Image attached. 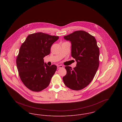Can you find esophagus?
<instances>
[{
    "label": "esophagus",
    "instance_id": "34e87169",
    "mask_svg": "<svg viewBox=\"0 0 122 122\" xmlns=\"http://www.w3.org/2000/svg\"><path fill=\"white\" fill-rule=\"evenodd\" d=\"M57 68H58V69L63 68H64V66L63 65H59L57 66Z\"/></svg>",
    "mask_w": 122,
    "mask_h": 122
}]
</instances>
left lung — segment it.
I'll list each match as a JSON object with an SVG mask.
<instances>
[{"label":"left lung","mask_w":122,"mask_h":122,"mask_svg":"<svg viewBox=\"0 0 122 122\" xmlns=\"http://www.w3.org/2000/svg\"><path fill=\"white\" fill-rule=\"evenodd\" d=\"M71 43V56L77 62L72 70L65 66L67 74L63 80L67 87L79 91L86 87L91 82L99 65V49L93 36L84 30H77L64 36Z\"/></svg>","instance_id":"obj_1"}]
</instances>
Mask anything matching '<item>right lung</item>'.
<instances>
[{"label":"right lung","mask_w":122,"mask_h":122,"mask_svg":"<svg viewBox=\"0 0 122 122\" xmlns=\"http://www.w3.org/2000/svg\"><path fill=\"white\" fill-rule=\"evenodd\" d=\"M58 36L37 32L28 35L20 48L16 58L19 75L24 85L38 92L47 87L57 70V66H48L43 58L49 55L52 44Z\"/></svg>","instance_id":"right-lung-1"}]
</instances>
